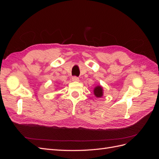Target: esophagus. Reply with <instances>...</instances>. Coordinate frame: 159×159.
Segmentation results:
<instances>
[{
	"mask_svg": "<svg viewBox=\"0 0 159 159\" xmlns=\"http://www.w3.org/2000/svg\"><path fill=\"white\" fill-rule=\"evenodd\" d=\"M71 80L73 81H79L80 79H79V78H78V77L74 76V77H72V78H71Z\"/></svg>",
	"mask_w": 159,
	"mask_h": 159,
	"instance_id": "obj_1",
	"label": "esophagus"
}]
</instances>
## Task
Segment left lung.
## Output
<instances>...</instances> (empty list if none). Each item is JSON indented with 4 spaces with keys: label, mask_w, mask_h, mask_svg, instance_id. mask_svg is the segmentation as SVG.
<instances>
[{
    "label": "left lung",
    "mask_w": 159,
    "mask_h": 159,
    "mask_svg": "<svg viewBox=\"0 0 159 159\" xmlns=\"http://www.w3.org/2000/svg\"><path fill=\"white\" fill-rule=\"evenodd\" d=\"M93 93H94V95H95L97 98H101V97H102L103 95V88L102 87V86H100V85L96 86V87L94 88Z\"/></svg>",
    "instance_id": "1"
}]
</instances>
